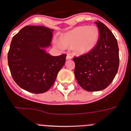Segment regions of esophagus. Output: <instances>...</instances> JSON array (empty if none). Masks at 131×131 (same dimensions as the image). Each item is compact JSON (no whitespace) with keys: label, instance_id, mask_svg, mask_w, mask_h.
I'll list each match as a JSON object with an SVG mask.
<instances>
[{"label":"esophagus","instance_id":"obj_1","mask_svg":"<svg viewBox=\"0 0 131 131\" xmlns=\"http://www.w3.org/2000/svg\"><path fill=\"white\" fill-rule=\"evenodd\" d=\"M72 59V56L69 54H67V56H66V60H71Z\"/></svg>","mask_w":131,"mask_h":131}]
</instances>
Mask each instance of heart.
Wrapping results in <instances>:
<instances>
[{
	"label": "heart",
	"mask_w": 131,
	"mask_h": 131,
	"mask_svg": "<svg viewBox=\"0 0 131 131\" xmlns=\"http://www.w3.org/2000/svg\"><path fill=\"white\" fill-rule=\"evenodd\" d=\"M99 32L95 26H80L62 35L60 42L55 41L59 48L72 47L77 54H83L92 50L96 45Z\"/></svg>",
	"instance_id": "1"
}]
</instances>
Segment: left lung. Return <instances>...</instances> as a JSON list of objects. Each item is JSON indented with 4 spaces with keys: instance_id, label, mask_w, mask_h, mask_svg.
<instances>
[{
    "instance_id": "left-lung-1",
    "label": "left lung",
    "mask_w": 131,
    "mask_h": 131,
    "mask_svg": "<svg viewBox=\"0 0 131 131\" xmlns=\"http://www.w3.org/2000/svg\"><path fill=\"white\" fill-rule=\"evenodd\" d=\"M95 24L99 38L94 48L86 54L74 57L75 76L79 84L89 92L102 91L110 85L119 68L117 39L112 31L99 21Z\"/></svg>"
}]
</instances>
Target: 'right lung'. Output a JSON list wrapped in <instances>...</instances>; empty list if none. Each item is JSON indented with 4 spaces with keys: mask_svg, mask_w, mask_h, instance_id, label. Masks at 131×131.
Returning a JSON list of instances; mask_svg holds the SVG:
<instances>
[{
    "mask_svg": "<svg viewBox=\"0 0 131 131\" xmlns=\"http://www.w3.org/2000/svg\"><path fill=\"white\" fill-rule=\"evenodd\" d=\"M54 30L27 25L13 37L8 62L16 84L28 92L44 93L55 81L66 62V54L52 56L45 48L51 45Z\"/></svg>",
    "mask_w": 131,
    "mask_h": 131,
    "instance_id": "add662e5",
    "label": "right lung"
}]
</instances>
